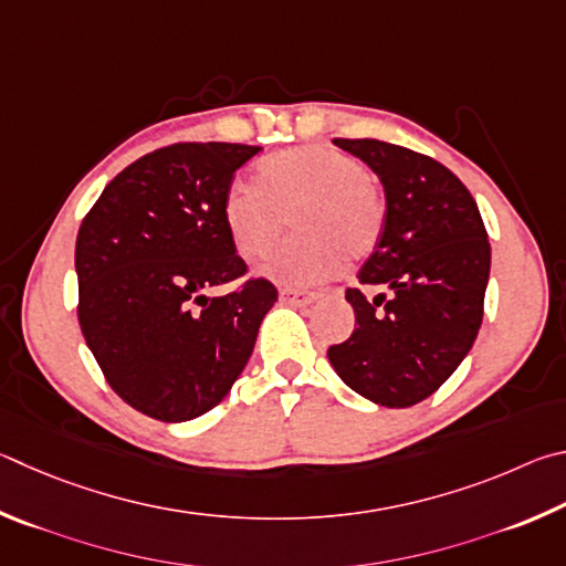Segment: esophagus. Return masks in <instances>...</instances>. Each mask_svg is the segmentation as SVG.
<instances>
[{
    "instance_id": "esophagus-1",
    "label": "esophagus",
    "mask_w": 566,
    "mask_h": 566,
    "mask_svg": "<svg viewBox=\"0 0 566 566\" xmlns=\"http://www.w3.org/2000/svg\"><path fill=\"white\" fill-rule=\"evenodd\" d=\"M315 298H318V293H313V291H303V289H289V285H285V289H281V301H285V303H295V305H308V303H313Z\"/></svg>"
}]
</instances>
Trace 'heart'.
Masks as SVG:
<instances>
[{
	"label": "heart",
	"mask_w": 566,
	"mask_h": 566,
	"mask_svg": "<svg viewBox=\"0 0 566 566\" xmlns=\"http://www.w3.org/2000/svg\"><path fill=\"white\" fill-rule=\"evenodd\" d=\"M295 233L263 271L281 283H311L360 261L380 243L385 201L365 166L338 148L303 144L265 156L258 181H233L223 196V223L245 258L271 253Z\"/></svg>",
	"instance_id": "1"
}]
</instances>
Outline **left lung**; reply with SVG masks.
I'll return each mask as SVG.
<instances>
[{
  "mask_svg": "<svg viewBox=\"0 0 566 566\" xmlns=\"http://www.w3.org/2000/svg\"><path fill=\"white\" fill-rule=\"evenodd\" d=\"M385 188V231L360 268L368 298L348 289L355 331L331 345L345 385L382 408H410L440 388L470 353L484 313L490 241L480 208L434 158L378 138H333Z\"/></svg>",
  "mask_w": 566,
  "mask_h": 566,
  "instance_id": "1",
  "label": "left lung"
}]
</instances>
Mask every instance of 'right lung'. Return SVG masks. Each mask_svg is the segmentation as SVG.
<instances>
[{"instance_id": "add662e5", "label": "right lung", "mask_w": 566, "mask_h": 566, "mask_svg": "<svg viewBox=\"0 0 566 566\" xmlns=\"http://www.w3.org/2000/svg\"><path fill=\"white\" fill-rule=\"evenodd\" d=\"M261 146L186 142L126 166L76 235L78 325L112 390L161 422L221 402L277 301L223 223L233 174ZM241 280L226 296L218 284Z\"/></svg>"}]
</instances>
